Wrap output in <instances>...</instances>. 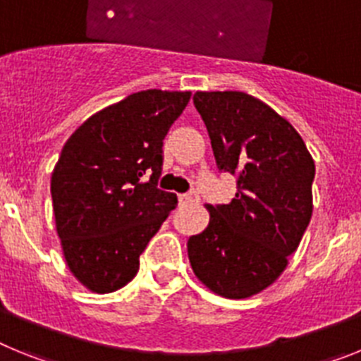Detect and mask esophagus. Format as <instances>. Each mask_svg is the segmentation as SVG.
<instances>
[{"label": "esophagus", "instance_id": "1", "mask_svg": "<svg viewBox=\"0 0 361 361\" xmlns=\"http://www.w3.org/2000/svg\"><path fill=\"white\" fill-rule=\"evenodd\" d=\"M178 200H180V202H184V204L199 202V193H197V191H188V193L178 195Z\"/></svg>", "mask_w": 361, "mask_h": 361}]
</instances>
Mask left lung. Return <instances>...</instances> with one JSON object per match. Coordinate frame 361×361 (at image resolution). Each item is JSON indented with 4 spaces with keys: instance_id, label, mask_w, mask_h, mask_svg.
<instances>
[{
    "instance_id": "8db88e82",
    "label": "left lung",
    "mask_w": 361,
    "mask_h": 361,
    "mask_svg": "<svg viewBox=\"0 0 361 361\" xmlns=\"http://www.w3.org/2000/svg\"><path fill=\"white\" fill-rule=\"evenodd\" d=\"M220 171L237 177L229 204H208L209 224L188 240L197 279L224 298L264 291L288 266L312 215L314 161L300 133L244 92H197Z\"/></svg>"
}]
</instances>
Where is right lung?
Returning <instances> with one entry per match:
<instances>
[{
  "label": "right lung",
  "instance_id": "add662e5",
  "mask_svg": "<svg viewBox=\"0 0 361 361\" xmlns=\"http://www.w3.org/2000/svg\"><path fill=\"white\" fill-rule=\"evenodd\" d=\"M191 92L142 90L97 111L65 142L50 191L72 275L111 293L139 271V257L177 195L157 188L162 141Z\"/></svg>",
  "mask_w": 361,
  "mask_h": 361
}]
</instances>
